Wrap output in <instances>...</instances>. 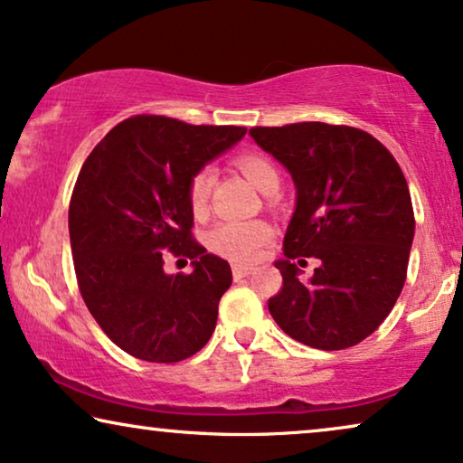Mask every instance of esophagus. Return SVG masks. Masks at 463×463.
Masks as SVG:
<instances>
[{"label": "esophagus", "instance_id": "34e87169", "mask_svg": "<svg viewBox=\"0 0 463 463\" xmlns=\"http://www.w3.org/2000/svg\"><path fill=\"white\" fill-rule=\"evenodd\" d=\"M232 274H233V280H244V278H249L252 274V269L246 268V265L236 263L232 268Z\"/></svg>", "mask_w": 463, "mask_h": 463}]
</instances>
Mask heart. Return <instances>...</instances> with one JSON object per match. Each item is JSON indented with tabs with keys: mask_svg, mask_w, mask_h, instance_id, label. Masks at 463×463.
I'll list each match as a JSON object with an SVG mask.
<instances>
[{
	"mask_svg": "<svg viewBox=\"0 0 463 463\" xmlns=\"http://www.w3.org/2000/svg\"><path fill=\"white\" fill-rule=\"evenodd\" d=\"M246 179L265 195H274L280 187V170L268 157L257 154L240 156L236 160ZM214 175L211 168H202L189 183V204L195 214H202L208 206L213 192ZM271 238V227L263 221H221L208 233V246L217 255L236 263H250Z\"/></svg>",
	"mask_w": 463,
	"mask_h": 463,
	"instance_id": "obj_1",
	"label": "heart"
}]
</instances>
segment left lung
Listing matches in <instances>:
<instances>
[{
    "mask_svg": "<svg viewBox=\"0 0 463 463\" xmlns=\"http://www.w3.org/2000/svg\"><path fill=\"white\" fill-rule=\"evenodd\" d=\"M288 170L295 213L274 263L282 290L268 307L288 337L316 350L360 344L392 312L407 278L415 217L394 157L369 132L322 122L250 128ZM316 256L315 276L292 263Z\"/></svg>",
    "mask_w": 463,
    "mask_h": 463,
    "instance_id": "left-lung-1",
    "label": "left lung"
}]
</instances>
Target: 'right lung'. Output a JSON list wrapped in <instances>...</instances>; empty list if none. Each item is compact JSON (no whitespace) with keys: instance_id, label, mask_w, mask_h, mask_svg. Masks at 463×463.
I'll use <instances>...</instances> for the list:
<instances>
[{"instance_id":"obj_1","label":"right lung","mask_w":463,"mask_h":463,"mask_svg":"<svg viewBox=\"0 0 463 463\" xmlns=\"http://www.w3.org/2000/svg\"><path fill=\"white\" fill-rule=\"evenodd\" d=\"M244 135L137 116L81 166L69 204L75 276L94 320L130 356L179 363L211 339L232 269L192 238L189 183ZM164 250L192 258L193 274L166 275Z\"/></svg>"}]
</instances>
